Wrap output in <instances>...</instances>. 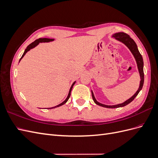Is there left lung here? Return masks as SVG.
I'll return each mask as SVG.
<instances>
[{
	"mask_svg": "<svg viewBox=\"0 0 158 158\" xmlns=\"http://www.w3.org/2000/svg\"><path fill=\"white\" fill-rule=\"evenodd\" d=\"M112 37L115 38V40L119 41L120 42H122L123 44H125L132 52V54L133 55L134 57H135V60L136 61L138 69V71H139L140 76V82L139 88H138V89L137 90V92L135 94H134L131 98H129L127 100V101L123 102V103L114 105V106H107V105H104V104H102L101 103L98 102L97 100L95 99L94 93L92 91V98H93L94 103L95 104L98 105V106H99L106 107V108L121 107H124V106H127V105H128V103H130L131 102L133 101L134 99H135V98L137 96L138 93L140 92V91L142 89V88L143 87V84H144V70H143V68H144V61H143L142 56L141 54L140 53L139 51H138V47L136 44V43L135 42V41H134L128 34H127V33H124V32L116 33H114V34H113Z\"/></svg>",
	"mask_w": 158,
	"mask_h": 158,
	"instance_id": "1",
	"label": "left lung"
}]
</instances>
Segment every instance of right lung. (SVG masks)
Masks as SVG:
<instances>
[{"label":"right lung","instance_id":"obj_1","mask_svg":"<svg viewBox=\"0 0 158 158\" xmlns=\"http://www.w3.org/2000/svg\"><path fill=\"white\" fill-rule=\"evenodd\" d=\"M54 41V39H49V38H40V39H38V40H36L35 41H33V43H31V44H30L29 45H28L27 47V48L25 49V51H24V52H23V55H22V57L20 58V60L23 58V56H24L25 55H26V52H27V51H29L30 49H33V48H34L35 47H36L38 44H40V43H45V42H50V41ZM76 83V81L74 82H73V85H71V87H70V90H69V95H68V96H67V98H66V99L64 100V101L63 102H62L61 103H60L59 105H58V106H55V107H51V108H48V109H53V108H55V107H60V106H63V105H64V103H66V102H67V101L69 100V98H70V93H71V90H72V89H73V85H74V84Z\"/></svg>","mask_w":158,"mask_h":158}]
</instances>
